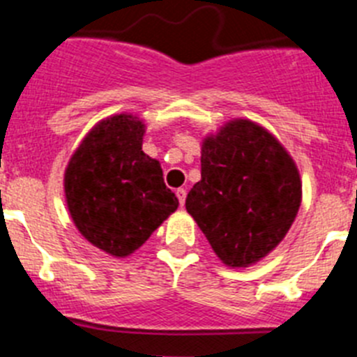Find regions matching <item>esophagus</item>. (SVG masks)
I'll return each mask as SVG.
<instances>
[{"label":"esophagus","instance_id":"34e87169","mask_svg":"<svg viewBox=\"0 0 357 357\" xmlns=\"http://www.w3.org/2000/svg\"><path fill=\"white\" fill-rule=\"evenodd\" d=\"M176 198H178V204H181V207H184L185 204V189H176Z\"/></svg>","mask_w":357,"mask_h":357}]
</instances>
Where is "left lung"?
I'll return each mask as SVG.
<instances>
[{
    "mask_svg": "<svg viewBox=\"0 0 357 357\" xmlns=\"http://www.w3.org/2000/svg\"><path fill=\"white\" fill-rule=\"evenodd\" d=\"M200 162L185 209L223 264L252 266L295 222L302 202L295 160L266 128L238 118L207 135Z\"/></svg>",
    "mask_w": 357,
    "mask_h": 357,
    "instance_id": "1",
    "label": "left lung"
}]
</instances>
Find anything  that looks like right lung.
<instances>
[{
    "label": "right lung",
    "mask_w": 357,
    "mask_h": 357,
    "mask_svg": "<svg viewBox=\"0 0 357 357\" xmlns=\"http://www.w3.org/2000/svg\"><path fill=\"white\" fill-rule=\"evenodd\" d=\"M146 125L121 112L98 121L69 159L64 193L69 214L91 245L128 257L178 207L159 160L143 151Z\"/></svg>",
    "instance_id": "obj_1"
}]
</instances>
